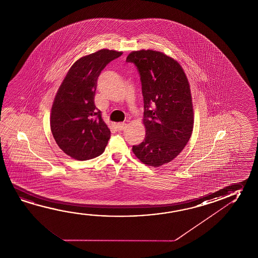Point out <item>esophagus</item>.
<instances>
[{
	"instance_id": "1",
	"label": "esophagus",
	"mask_w": 258,
	"mask_h": 258,
	"mask_svg": "<svg viewBox=\"0 0 258 258\" xmlns=\"http://www.w3.org/2000/svg\"><path fill=\"white\" fill-rule=\"evenodd\" d=\"M126 126H127V124L124 122H119L117 124V127H118V131H123V130H125Z\"/></svg>"
}]
</instances>
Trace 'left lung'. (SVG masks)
<instances>
[{
    "label": "left lung",
    "instance_id": "8db88e82",
    "mask_svg": "<svg viewBox=\"0 0 258 258\" xmlns=\"http://www.w3.org/2000/svg\"><path fill=\"white\" fill-rule=\"evenodd\" d=\"M127 62L140 73L146 137L132 147L145 165L158 167L182 152L194 128V108L188 79L177 61L162 52L132 51Z\"/></svg>",
    "mask_w": 258,
    "mask_h": 258
}]
</instances>
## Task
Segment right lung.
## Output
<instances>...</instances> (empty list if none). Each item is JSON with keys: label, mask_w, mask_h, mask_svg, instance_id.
<instances>
[{"label": "right lung", "mask_w": 258, "mask_h": 258, "mask_svg": "<svg viewBox=\"0 0 258 258\" xmlns=\"http://www.w3.org/2000/svg\"><path fill=\"white\" fill-rule=\"evenodd\" d=\"M122 52L101 49L81 57L73 64L52 105L50 127L57 146L76 160L102 155L110 131L94 104L100 74Z\"/></svg>", "instance_id": "1"}]
</instances>
